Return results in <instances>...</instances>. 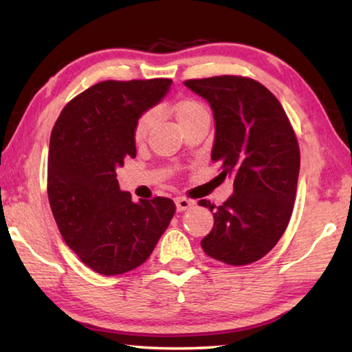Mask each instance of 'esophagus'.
I'll use <instances>...</instances> for the list:
<instances>
[{
	"label": "esophagus",
	"mask_w": 352,
	"mask_h": 352,
	"mask_svg": "<svg viewBox=\"0 0 352 352\" xmlns=\"http://www.w3.org/2000/svg\"><path fill=\"white\" fill-rule=\"evenodd\" d=\"M175 206H177V211L182 212V211L189 210V208H192L194 201L186 199V197H177L175 199Z\"/></svg>",
	"instance_id": "1"
}]
</instances>
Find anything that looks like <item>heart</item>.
Instances as JSON below:
<instances>
[{"label":"heart","instance_id":"b5f03b06","mask_svg":"<svg viewBox=\"0 0 352 352\" xmlns=\"http://www.w3.org/2000/svg\"><path fill=\"white\" fill-rule=\"evenodd\" d=\"M172 110H174L175 118L180 126L183 122L189 121V119L208 113L205 105L195 99H183V100H180V102H177L174 107H172ZM153 124H155V113L153 111H146L144 115H141L138 121H136V124H135V130H133L135 141L136 142L144 141L147 138L148 132H151V129L153 127Z\"/></svg>","mask_w":352,"mask_h":352}]
</instances>
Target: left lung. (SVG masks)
Here are the masks:
<instances>
[{"label": "left lung", "mask_w": 352, "mask_h": 352, "mask_svg": "<svg viewBox=\"0 0 352 352\" xmlns=\"http://www.w3.org/2000/svg\"><path fill=\"white\" fill-rule=\"evenodd\" d=\"M211 105V160L233 177V195L210 208L214 226L201 239L211 258L230 265L261 259L281 239L294 210L300 148L279 100L253 79L217 76L184 82Z\"/></svg>", "instance_id": "8db88e82"}]
</instances>
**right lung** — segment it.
<instances>
[{
  "instance_id": "right-lung-1",
  "label": "right lung",
  "mask_w": 352,
  "mask_h": 352,
  "mask_svg": "<svg viewBox=\"0 0 352 352\" xmlns=\"http://www.w3.org/2000/svg\"><path fill=\"white\" fill-rule=\"evenodd\" d=\"M170 85V79L96 83L65 107L52 129V216L67 245L100 275H121L146 262L175 212L166 197L135 204L116 180L124 160L136 157V121Z\"/></svg>"
}]
</instances>
